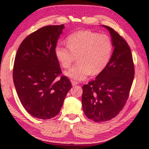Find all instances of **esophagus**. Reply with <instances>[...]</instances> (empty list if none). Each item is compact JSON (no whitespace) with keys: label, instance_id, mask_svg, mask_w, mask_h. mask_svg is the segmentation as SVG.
I'll return each mask as SVG.
<instances>
[{"label":"esophagus","instance_id":"1","mask_svg":"<svg viewBox=\"0 0 149 149\" xmlns=\"http://www.w3.org/2000/svg\"><path fill=\"white\" fill-rule=\"evenodd\" d=\"M72 84L73 86H75V85H77V82L75 81H72Z\"/></svg>","mask_w":149,"mask_h":149}]
</instances>
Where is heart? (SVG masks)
I'll use <instances>...</instances> for the list:
<instances>
[{"label":"heart","instance_id":"b5f03b06","mask_svg":"<svg viewBox=\"0 0 149 149\" xmlns=\"http://www.w3.org/2000/svg\"><path fill=\"white\" fill-rule=\"evenodd\" d=\"M68 45L58 43L54 54L62 66L68 68L77 57V64L65 72L70 79L81 81L91 74H97L109 62L113 52L112 41L108 35L87 30L78 31L68 37Z\"/></svg>","mask_w":149,"mask_h":149}]
</instances>
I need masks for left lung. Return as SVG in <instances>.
<instances>
[{"label":"left lung","instance_id":"1","mask_svg":"<svg viewBox=\"0 0 149 149\" xmlns=\"http://www.w3.org/2000/svg\"><path fill=\"white\" fill-rule=\"evenodd\" d=\"M114 51L107 67L95 79L83 86L82 107L85 114L95 122L110 120L119 114L129 97L134 78V64L127 42L111 27Z\"/></svg>","mask_w":149,"mask_h":149}]
</instances>
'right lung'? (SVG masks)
<instances>
[{
	"mask_svg": "<svg viewBox=\"0 0 149 149\" xmlns=\"http://www.w3.org/2000/svg\"><path fill=\"white\" fill-rule=\"evenodd\" d=\"M60 26H47L28 35L17 49L13 81L22 106L29 114L39 119L58 114L72 88L68 78L61 76L54 48L62 30Z\"/></svg>",
	"mask_w": 149,
	"mask_h": 149,
	"instance_id": "obj_1",
	"label": "right lung"
}]
</instances>
